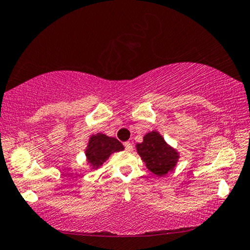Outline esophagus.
<instances>
[{
  "instance_id": "1",
  "label": "esophagus",
  "mask_w": 250,
  "mask_h": 250,
  "mask_svg": "<svg viewBox=\"0 0 250 250\" xmlns=\"http://www.w3.org/2000/svg\"><path fill=\"white\" fill-rule=\"evenodd\" d=\"M125 149L128 150V152H131V150L133 149V146H132L131 143H125Z\"/></svg>"
}]
</instances>
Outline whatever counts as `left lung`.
Masks as SVG:
<instances>
[{
    "label": "left lung",
    "instance_id": "obj_1",
    "mask_svg": "<svg viewBox=\"0 0 250 250\" xmlns=\"http://www.w3.org/2000/svg\"><path fill=\"white\" fill-rule=\"evenodd\" d=\"M136 149L146 167L157 177L171 173L180 160L178 149L167 144L157 130L145 133L143 142L136 144Z\"/></svg>",
    "mask_w": 250,
    "mask_h": 250
}]
</instances>
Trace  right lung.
<instances>
[{"mask_svg": "<svg viewBox=\"0 0 250 250\" xmlns=\"http://www.w3.org/2000/svg\"><path fill=\"white\" fill-rule=\"evenodd\" d=\"M124 149V145L114 137L106 136L102 132L93 133L89 137L85 149L86 163L91 170H97L103 167L112 154Z\"/></svg>", "mask_w": 250, "mask_h": 250, "instance_id": "right-lung-1", "label": "right lung"}]
</instances>
